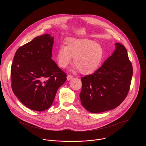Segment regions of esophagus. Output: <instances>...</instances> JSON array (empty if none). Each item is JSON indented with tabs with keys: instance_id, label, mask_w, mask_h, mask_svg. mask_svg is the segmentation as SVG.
<instances>
[{
	"instance_id": "34e87169",
	"label": "esophagus",
	"mask_w": 146,
	"mask_h": 146,
	"mask_svg": "<svg viewBox=\"0 0 146 146\" xmlns=\"http://www.w3.org/2000/svg\"><path fill=\"white\" fill-rule=\"evenodd\" d=\"M73 78V76L69 74V75L68 76V77H67V80H71V79Z\"/></svg>"
}]
</instances>
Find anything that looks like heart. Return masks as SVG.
<instances>
[{
	"label": "heart",
	"mask_w": 146,
	"mask_h": 146,
	"mask_svg": "<svg viewBox=\"0 0 146 146\" xmlns=\"http://www.w3.org/2000/svg\"><path fill=\"white\" fill-rule=\"evenodd\" d=\"M103 47L88 38L69 37L65 45L60 47L56 52V62L61 68H65L74 57V69L82 74L94 73L100 66L103 58Z\"/></svg>",
	"instance_id": "obj_1"
}]
</instances>
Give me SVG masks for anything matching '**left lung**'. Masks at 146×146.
<instances>
[{
	"label": "left lung",
	"mask_w": 146,
	"mask_h": 146,
	"mask_svg": "<svg viewBox=\"0 0 146 146\" xmlns=\"http://www.w3.org/2000/svg\"><path fill=\"white\" fill-rule=\"evenodd\" d=\"M115 50L92 74L81 77V105L91 113L113 110L123 101L129 90L133 68L127 49L115 43Z\"/></svg>",
	"instance_id": "obj_1"
}]
</instances>
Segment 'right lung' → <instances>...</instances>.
I'll return each instance as SVG.
<instances>
[{"mask_svg": "<svg viewBox=\"0 0 146 146\" xmlns=\"http://www.w3.org/2000/svg\"><path fill=\"white\" fill-rule=\"evenodd\" d=\"M53 44L51 35L37 36L17 50L11 65L13 91L32 110L48 109L66 80V73L51 59Z\"/></svg>", "mask_w": 146, "mask_h": 146, "instance_id": "1", "label": "right lung"}]
</instances>
